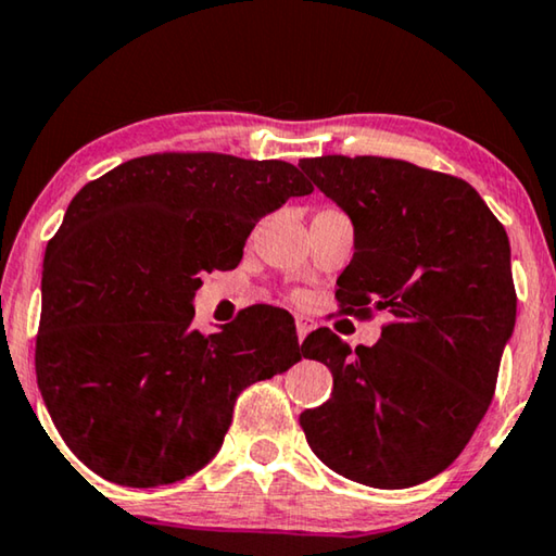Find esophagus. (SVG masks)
Here are the masks:
<instances>
[{"label":"esophagus","instance_id":"34e87169","mask_svg":"<svg viewBox=\"0 0 556 556\" xmlns=\"http://www.w3.org/2000/svg\"><path fill=\"white\" fill-rule=\"evenodd\" d=\"M314 321L309 319V316H296V337H299V341H304L306 337H309V333L314 331Z\"/></svg>","mask_w":556,"mask_h":556}]
</instances>
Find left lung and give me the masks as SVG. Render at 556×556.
Segmentation results:
<instances>
[{
  "label": "left lung",
  "mask_w": 556,
  "mask_h": 556,
  "mask_svg": "<svg viewBox=\"0 0 556 556\" xmlns=\"http://www.w3.org/2000/svg\"><path fill=\"white\" fill-rule=\"evenodd\" d=\"M299 167L354 225V260L337 279L343 312L393 316L354 354L329 329L304 339L333 391L299 422L333 472L413 488L463 453L490 408L517 316L507 232L453 175L378 155Z\"/></svg>",
  "instance_id": "1"
}]
</instances>
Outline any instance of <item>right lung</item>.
Wrapping results in <instances>:
<instances>
[{"instance_id":"add662e5","label":"right lung","mask_w":556,"mask_h":556,"mask_svg":"<svg viewBox=\"0 0 556 556\" xmlns=\"http://www.w3.org/2000/svg\"><path fill=\"white\" fill-rule=\"evenodd\" d=\"M314 185L285 161L155 153L76 192L43 254L37 383L96 475L157 488L213 460L247 386L302 361L292 314L254 304L192 329L202 271L235 269L252 227Z\"/></svg>"}]
</instances>
